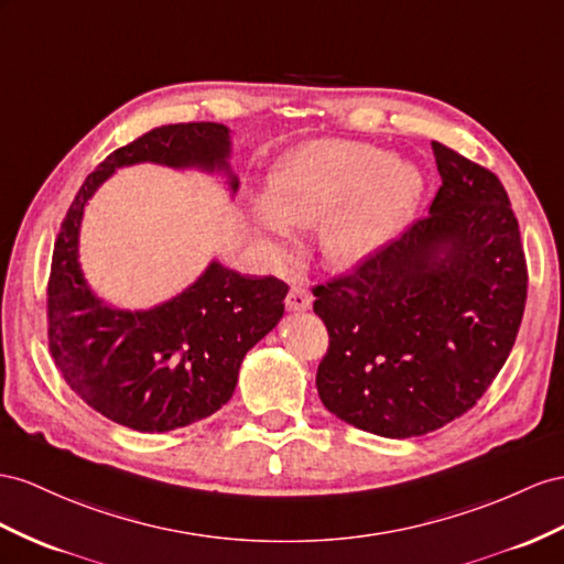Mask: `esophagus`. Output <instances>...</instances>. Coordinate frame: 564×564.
Wrapping results in <instances>:
<instances>
[{
    "mask_svg": "<svg viewBox=\"0 0 564 564\" xmlns=\"http://www.w3.org/2000/svg\"><path fill=\"white\" fill-rule=\"evenodd\" d=\"M312 300L314 297L305 285H293L291 293H288V297H285V305L293 312H307L312 307Z\"/></svg>",
    "mask_w": 564,
    "mask_h": 564,
    "instance_id": "1",
    "label": "esophagus"
}]
</instances>
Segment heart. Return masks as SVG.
<instances>
[{
	"label": "heart",
	"instance_id": "1",
	"mask_svg": "<svg viewBox=\"0 0 564 564\" xmlns=\"http://www.w3.org/2000/svg\"><path fill=\"white\" fill-rule=\"evenodd\" d=\"M422 169L357 140H312L288 152L269 173L267 195L250 219L273 252L293 245L291 226L319 220V245L334 264H362L391 245L424 197Z\"/></svg>",
	"mask_w": 564,
	"mask_h": 564
}]
</instances>
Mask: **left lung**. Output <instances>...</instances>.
I'll use <instances>...</instances> for the list:
<instances>
[{
	"label": "left lung",
	"mask_w": 564,
	"mask_h": 564,
	"mask_svg": "<svg viewBox=\"0 0 564 564\" xmlns=\"http://www.w3.org/2000/svg\"><path fill=\"white\" fill-rule=\"evenodd\" d=\"M429 214L348 276L312 288L328 330L316 391L383 438L424 436L476 405L517 338L527 259L496 173L431 142Z\"/></svg>",
	"instance_id": "obj_1"
}]
</instances>
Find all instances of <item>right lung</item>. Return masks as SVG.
Instances as JSON below:
<instances>
[{
	"instance_id": "1",
	"label": "right lung",
	"mask_w": 564,
	"mask_h": 564,
	"mask_svg": "<svg viewBox=\"0 0 564 564\" xmlns=\"http://www.w3.org/2000/svg\"><path fill=\"white\" fill-rule=\"evenodd\" d=\"M230 131L221 123H171L111 152L70 202L54 242L47 285V336L70 391L107 420L142 433L187 426L221 410L245 355L281 322L288 285L212 262L176 297L152 310H117L99 300L78 262L88 199L113 171L142 162L226 176Z\"/></svg>"
}]
</instances>
